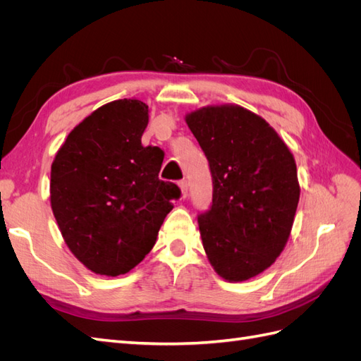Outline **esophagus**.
<instances>
[{"label": "esophagus", "mask_w": 361, "mask_h": 361, "mask_svg": "<svg viewBox=\"0 0 361 361\" xmlns=\"http://www.w3.org/2000/svg\"><path fill=\"white\" fill-rule=\"evenodd\" d=\"M178 183H179V188L182 191V195H183V197H187V195H188V180L182 179Z\"/></svg>", "instance_id": "esophagus-1"}]
</instances>
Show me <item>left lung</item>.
Segmentation results:
<instances>
[{
	"label": "left lung",
	"mask_w": 361,
	"mask_h": 361,
	"mask_svg": "<svg viewBox=\"0 0 361 361\" xmlns=\"http://www.w3.org/2000/svg\"><path fill=\"white\" fill-rule=\"evenodd\" d=\"M187 123L212 176V204L197 216L207 259L224 280L256 277L290 235L300 200L297 164L276 130L243 106H204Z\"/></svg>",
	"instance_id": "obj_1"
}]
</instances>
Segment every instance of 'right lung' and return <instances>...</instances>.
Returning a JSON list of instances; mask_svg holds the SVG:
<instances>
[{
	"label": "right lung",
	"mask_w": 361,
	"mask_h": 361,
	"mask_svg": "<svg viewBox=\"0 0 361 361\" xmlns=\"http://www.w3.org/2000/svg\"><path fill=\"white\" fill-rule=\"evenodd\" d=\"M149 108L118 99L73 128L51 167V207L75 257L96 274L137 267L157 243L164 218L180 197L159 179L162 149L145 147Z\"/></svg>",
	"instance_id": "obj_1"
}]
</instances>
